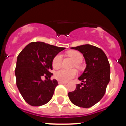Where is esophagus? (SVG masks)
Returning a JSON list of instances; mask_svg holds the SVG:
<instances>
[{"label": "esophagus", "mask_w": 126, "mask_h": 126, "mask_svg": "<svg viewBox=\"0 0 126 126\" xmlns=\"http://www.w3.org/2000/svg\"><path fill=\"white\" fill-rule=\"evenodd\" d=\"M59 84H67V82H62V81H59Z\"/></svg>", "instance_id": "1"}]
</instances>
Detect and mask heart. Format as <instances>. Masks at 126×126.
I'll list each match as a JSON object with an SVG mask.
<instances>
[{
	"mask_svg": "<svg viewBox=\"0 0 126 126\" xmlns=\"http://www.w3.org/2000/svg\"><path fill=\"white\" fill-rule=\"evenodd\" d=\"M67 55L72 58L75 62V67H79V63H81L83 59V57L80 52L77 51H70L67 53ZM62 63V56L61 54H57L53 57L51 65L53 69H57L60 68ZM77 75V72L75 70H66L61 69L59 71L55 72L54 77L57 80L62 82H69L73 79H74Z\"/></svg>",
	"mask_w": 126,
	"mask_h": 126,
	"instance_id": "b5f03b06",
	"label": "heart"
}]
</instances>
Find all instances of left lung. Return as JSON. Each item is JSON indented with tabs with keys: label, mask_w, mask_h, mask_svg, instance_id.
Returning <instances> with one entry per match:
<instances>
[{
	"label": "left lung",
	"mask_w": 126,
	"mask_h": 126,
	"mask_svg": "<svg viewBox=\"0 0 126 126\" xmlns=\"http://www.w3.org/2000/svg\"><path fill=\"white\" fill-rule=\"evenodd\" d=\"M82 53L86 68L79 78L82 83L77 84L75 91L69 92V99L74 105L90 108L99 101L106 92L110 81V64L107 57L99 47L90 44L71 47Z\"/></svg>",
	"instance_id": "8db88e82"
}]
</instances>
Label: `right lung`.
<instances>
[{
    "instance_id": "obj_1",
    "label": "right lung",
    "mask_w": 126,
    "mask_h": 126,
    "mask_svg": "<svg viewBox=\"0 0 126 126\" xmlns=\"http://www.w3.org/2000/svg\"><path fill=\"white\" fill-rule=\"evenodd\" d=\"M64 49L42 42H32L18 55L15 69L16 85L23 98L30 105H43L51 99L58 85L56 80H51V61Z\"/></svg>"
}]
</instances>
